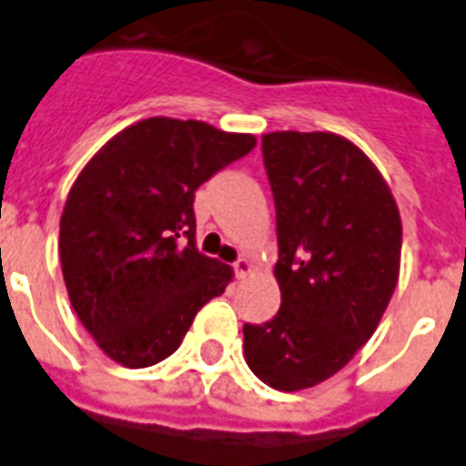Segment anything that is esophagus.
Wrapping results in <instances>:
<instances>
[{
  "mask_svg": "<svg viewBox=\"0 0 466 466\" xmlns=\"http://www.w3.org/2000/svg\"><path fill=\"white\" fill-rule=\"evenodd\" d=\"M251 273V263L247 258H239V261H234V276L237 278H247Z\"/></svg>",
  "mask_w": 466,
  "mask_h": 466,
  "instance_id": "obj_1",
  "label": "esophagus"
}]
</instances>
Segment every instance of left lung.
Wrapping results in <instances>:
<instances>
[{"mask_svg":"<svg viewBox=\"0 0 466 466\" xmlns=\"http://www.w3.org/2000/svg\"><path fill=\"white\" fill-rule=\"evenodd\" d=\"M263 167L276 200L280 309L244 324L261 382L299 391L346 368L375 333L399 280L401 218L382 174L333 133H268Z\"/></svg>","mask_w":466,"mask_h":466,"instance_id":"8db88e82","label":"left lung"}]
</instances>
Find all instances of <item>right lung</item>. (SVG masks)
<instances>
[{
    "mask_svg": "<svg viewBox=\"0 0 466 466\" xmlns=\"http://www.w3.org/2000/svg\"><path fill=\"white\" fill-rule=\"evenodd\" d=\"M256 147L203 120L147 118L98 149L60 219L69 302L111 360L149 368L174 353L232 268L196 248V190Z\"/></svg>",
    "mask_w": 466,
    "mask_h": 466,
    "instance_id": "right-lung-1",
    "label": "right lung"
}]
</instances>
